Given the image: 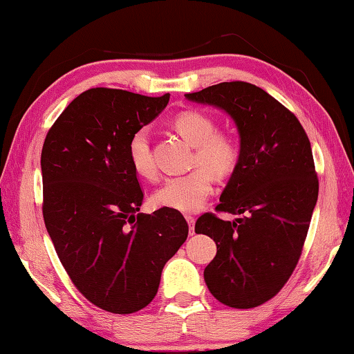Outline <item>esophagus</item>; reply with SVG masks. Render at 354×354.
Here are the masks:
<instances>
[{"instance_id":"obj_1","label":"esophagus","mask_w":354,"mask_h":354,"mask_svg":"<svg viewBox=\"0 0 354 354\" xmlns=\"http://www.w3.org/2000/svg\"><path fill=\"white\" fill-rule=\"evenodd\" d=\"M185 220H187V223L190 226V234H194L195 232V217L194 215H185Z\"/></svg>"}]
</instances>
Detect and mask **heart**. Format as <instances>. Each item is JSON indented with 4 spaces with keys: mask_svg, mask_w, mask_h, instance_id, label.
<instances>
[{
    "mask_svg": "<svg viewBox=\"0 0 354 354\" xmlns=\"http://www.w3.org/2000/svg\"><path fill=\"white\" fill-rule=\"evenodd\" d=\"M173 128L195 147L192 165L196 167L181 176L169 178L156 190L158 206L181 212H195L205 206L214 192V175L227 176L236 170L241 159V143L234 134L217 131L215 120L207 113L189 109L173 118ZM128 158L137 175L151 179L156 176V164L151 153V140L147 128L137 129L128 143Z\"/></svg>",
    "mask_w": 354,
    "mask_h": 354,
    "instance_id": "obj_1",
    "label": "heart"
}]
</instances>
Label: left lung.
Wrapping results in <instances>:
<instances>
[{
    "label": "left lung",
    "mask_w": 354,
    "mask_h": 354,
    "mask_svg": "<svg viewBox=\"0 0 354 354\" xmlns=\"http://www.w3.org/2000/svg\"><path fill=\"white\" fill-rule=\"evenodd\" d=\"M185 98L223 109L241 136V159L215 207L241 218L206 212L195 223L217 245L207 289L230 308L261 306L289 281L306 241L319 196L310 142L298 118L254 84L220 82Z\"/></svg>",
    "instance_id": "left-lung-1"
}]
</instances>
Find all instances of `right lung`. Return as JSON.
Here are the masks:
<instances>
[{"instance_id": "1", "label": "right lung", "mask_w": 354, "mask_h": 354, "mask_svg": "<svg viewBox=\"0 0 354 354\" xmlns=\"http://www.w3.org/2000/svg\"><path fill=\"white\" fill-rule=\"evenodd\" d=\"M170 95L88 88L65 107L41 148L44 220L71 283L95 306L133 314L153 301L160 273L189 234L183 214H142L128 158L137 129Z\"/></svg>"}]
</instances>
